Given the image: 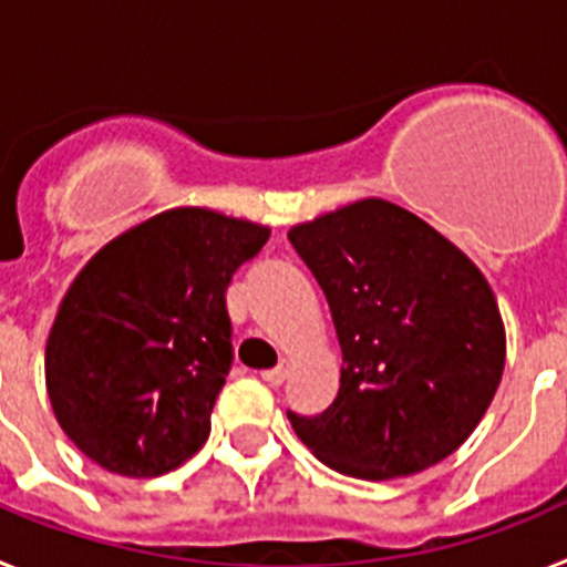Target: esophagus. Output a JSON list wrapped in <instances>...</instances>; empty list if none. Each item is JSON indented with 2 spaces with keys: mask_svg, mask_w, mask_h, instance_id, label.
I'll return each instance as SVG.
<instances>
[{
  "mask_svg": "<svg viewBox=\"0 0 567 567\" xmlns=\"http://www.w3.org/2000/svg\"><path fill=\"white\" fill-rule=\"evenodd\" d=\"M287 374H289V360H284V363L275 365V369H267V372H260V378L267 380L269 385H280V383H284V380H287Z\"/></svg>",
  "mask_w": 567,
  "mask_h": 567,
  "instance_id": "1",
  "label": "esophagus"
}]
</instances>
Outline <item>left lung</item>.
<instances>
[{
    "instance_id": "obj_1",
    "label": "left lung",
    "mask_w": 567,
    "mask_h": 567,
    "mask_svg": "<svg viewBox=\"0 0 567 567\" xmlns=\"http://www.w3.org/2000/svg\"><path fill=\"white\" fill-rule=\"evenodd\" d=\"M343 352L323 414L289 412L320 463L358 480L417 474L477 429L505 369L497 300L468 255L409 209L363 198L289 229Z\"/></svg>"
}]
</instances>
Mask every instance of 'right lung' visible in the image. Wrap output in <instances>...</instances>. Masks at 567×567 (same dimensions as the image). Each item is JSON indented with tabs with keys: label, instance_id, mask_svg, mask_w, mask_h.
I'll use <instances>...</instances> for the list:
<instances>
[{
	"label": "right lung",
	"instance_id": "1",
	"mask_svg": "<svg viewBox=\"0 0 567 567\" xmlns=\"http://www.w3.org/2000/svg\"><path fill=\"white\" fill-rule=\"evenodd\" d=\"M269 229L178 207L87 260L59 307L44 380L79 452L122 477H158L209 437L233 365L227 287Z\"/></svg>",
	"mask_w": 567,
	"mask_h": 567
}]
</instances>
